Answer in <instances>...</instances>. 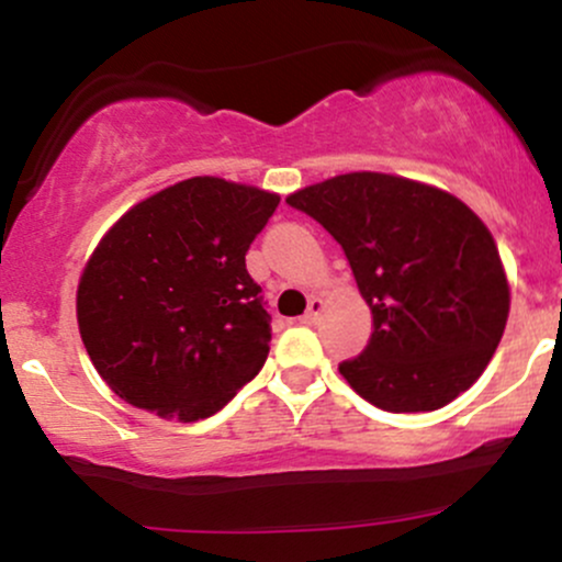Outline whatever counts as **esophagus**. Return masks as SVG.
<instances>
[{
  "label": "esophagus",
  "instance_id": "1",
  "mask_svg": "<svg viewBox=\"0 0 562 562\" xmlns=\"http://www.w3.org/2000/svg\"><path fill=\"white\" fill-rule=\"evenodd\" d=\"M322 306H325V303H322V299L308 301L306 314H303V317H301L303 325H317V319H319V314H322Z\"/></svg>",
  "mask_w": 562,
  "mask_h": 562
}]
</instances>
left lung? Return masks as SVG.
I'll use <instances>...</instances> for the list:
<instances>
[{"instance_id": "8db88e82", "label": "left lung", "mask_w": 562, "mask_h": 562, "mask_svg": "<svg viewBox=\"0 0 562 562\" xmlns=\"http://www.w3.org/2000/svg\"><path fill=\"white\" fill-rule=\"evenodd\" d=\"M288 205L344 248L372 312L359 357L338 364L385 412H434L468 391L499 346L509 288L492 232L436 187L357 171L293 192Z\"/></svg>"}]
</instances>
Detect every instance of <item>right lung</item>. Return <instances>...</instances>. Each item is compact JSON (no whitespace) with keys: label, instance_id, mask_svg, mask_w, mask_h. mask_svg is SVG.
Segmentation results:
<instances>
[{"label":"right lung","instance_id":"1","mask_svg":"<svg viewBox=\"0 0 562 562\" xmlns=\"http://www.w3.org/2000/svg\"><path fill=\"white\" fill-rule=\"evenodd\" d=\"M280 198L216 177L166 187L126 211L83 269V348L115 396L192 423L259 375L272 340L245 254Z\"/></svg>","mask_w":562,"mask_h":562}]
</instances>
